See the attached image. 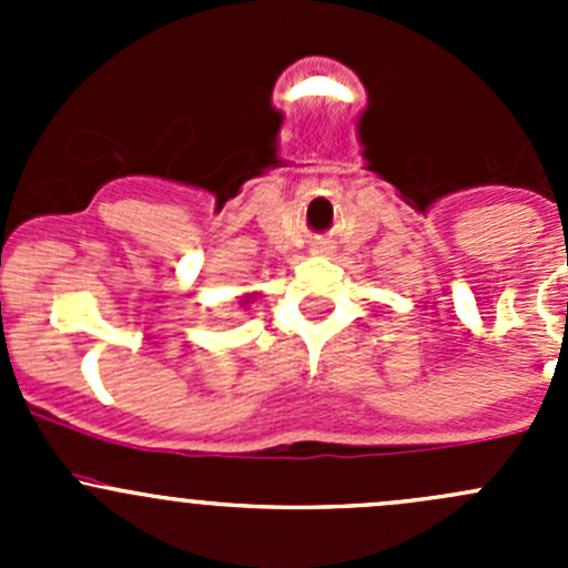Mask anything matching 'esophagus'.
<instances>
[{"label":"esophagus","mask_w":568,"mask_h":568,"mask_svg":"<svg viewBox=\"0 0 568 568\" xmlns=\"http://www.w3.org/2000/svg\"><path fill=\"white\" fill-rule=\"evenodd\" d=\"M316 252H326V250H316Z\"/></svg>","instance_id":"34e87169"}]
</instances>
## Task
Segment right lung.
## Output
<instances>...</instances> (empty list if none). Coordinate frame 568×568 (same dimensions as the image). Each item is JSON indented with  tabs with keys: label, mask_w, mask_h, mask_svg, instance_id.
Here are the masks:
<instances>
[{
	"label": "right lung",
	"mask_w": 568,
	"mask_h": 568,
	"mask_svg": "<svg viewBox=\"0 0 568 568\" xmlns=\"http://www.w3.org/2000/svg\"><path fill=\"white\" fill-rule=\"evenodd\" d=\"M257 296H261V294H257V291H250V294H242V296H239V305H242V307H250L252 302L257 300Z\"/></svg>",
	"instance_id": "1"
}]
</instances>
